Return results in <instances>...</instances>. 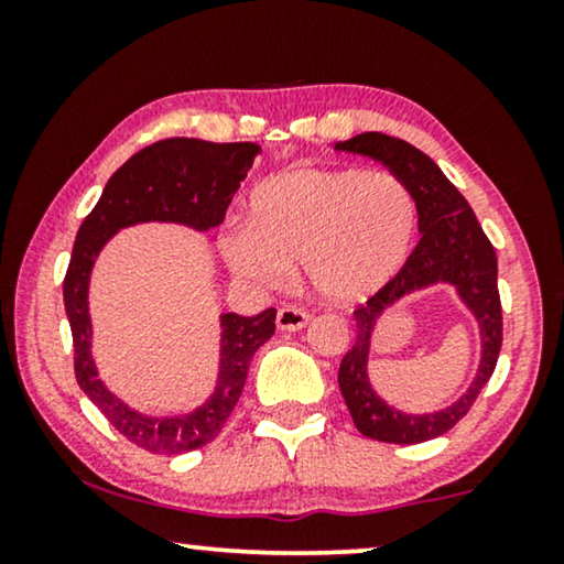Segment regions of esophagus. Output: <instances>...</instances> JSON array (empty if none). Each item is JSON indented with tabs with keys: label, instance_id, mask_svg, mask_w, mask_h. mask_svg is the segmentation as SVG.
<instances>
[{
	"label": "esophagus",
	"instance_id": "34e87169",
	"mask_svg": "<svg viewBox=\"0 0 564 564\" xmlns=\"http://www.w3.org/2000/svg\"><path fill=\"white\" fill-rule=\"evenodd\" d=\"M307 321H311V315L297 305H282L276 313V328L280 330H300L307 326Z\"/></svg>",
	"mask_w": 564,
	"mask_h": 564
}]
</instances>
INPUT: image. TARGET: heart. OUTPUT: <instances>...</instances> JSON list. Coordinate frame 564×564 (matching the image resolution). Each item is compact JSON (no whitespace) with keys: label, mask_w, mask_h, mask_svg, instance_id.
<instances>
[{"label":"heart","mask_w":564,"mask_h":564,"mask_svg":"<svg viewBox=\"0 0 564 564\" xmlns=\"http://www.w3.org/2000/svg\"><path fill=\"white\" fill-rule=\"evenodd\" d=\"M415 226V197L395 174L292 169L253 189L246 228H228L220 249L243 280L274 288L303 261L315 295L357 303L400 272Z\"/></svg>","instance_id":"heart-1"}]
</instances>
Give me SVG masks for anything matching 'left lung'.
<instances>
[{"mask_svg": "<svg viewBox=\"0 0 564 564\" xmlns=\"http://www.w3.org/2000/svg\"><path fill=\"white\" fill-rule=\"evenodd\" d=\"M336 151L361 153L380 161L408 184L419 210L421 241L392 280L354 311L357 338L338 367V388L349 408L354 426L369 438L388 444H421L457 426L496 372L503 344V313L498 295L496 249L482 234L473 207L446 180L434 161L415 145L384 133H361L336 143ZM429 283H452L463 302L481 323L484 357L476 382L457 404L436 414H400L376 395L366 377L368 338L373 323L390 304Z\"/></svg>", "mask_w": 564, "mask_h": 564, "instance_id": "1", "label": "left lung"}]
</instances>
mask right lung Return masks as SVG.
<instances>
[{"instance_id":"1","label":"right lung","mask_w":564,"mask_h":564,"mask_svg":"<svg viewBox=\"0 0 564 564\" xmlns=\"http://www.w3.org/2000/svg\"><path fill=\"white\" fill-rule=\"evenodd\" d=\"M261 149L257 143H210L197 138H166L130 156L105 184L102 197L76 234L64 276V305L74 338V372L79 388L130 444L151 454H184L213 442L226 426L243 392L253 351L274 334V307L243 318L220 315L218 388L207 403L187 415L149 419L115 398L91 361V323L87 307L89 274L97 253L120 228L135 223H182L210 230L220 226L236 189Z\"/></svg>"}]
</instances>
